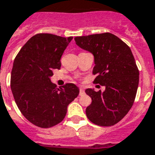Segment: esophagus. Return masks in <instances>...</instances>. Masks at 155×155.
<instances>
[{
    "instance_id": "obj_1",
    "label": "esophagus",
    "mask_w": 155,
    "mask_h": 155,
    "mask_svg": "<svg viewBox=\"0 0 155 155\" xmlns=\"http://www.w3.org/2000/svg\"><path fill=\"white\" fill-rule=\"evenodd\" d=\"M84 94V89L82 87H80V95H83Z\"/></svg>"
}]
</instances>
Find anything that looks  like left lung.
<instances>
[{"mask_svg": "<svg viewBox=\"0 0 155 155\" xmlns=\"http://www.w3.org/2000/svg\"><path fill=\"white\" fill-rule=\"evenodd\" d=\"M74 41L94 55V83L105 86L104 92L85 90L92 98L85 111L87 117L101 127L117 124L131 108L138 89L139 70L131 50L110 33L75 37Z\"/></svg>", "mask_w": 155, "mask_h": 155, "instance_id": "left-lung-1", "label": "left lung"}]
</instances>
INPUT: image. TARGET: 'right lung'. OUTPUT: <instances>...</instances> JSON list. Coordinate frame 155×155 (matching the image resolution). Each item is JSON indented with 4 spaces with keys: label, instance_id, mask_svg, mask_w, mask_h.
Here are the masks:
<instances>
[{
    "label": "right lung",
    "instance_id": "add662e5",
    "mask_svg": "<svg viewBox=\"0 0 155 155\" xmlns=\"http://www.w3.org/2000/svg\"><path fill=\"white\" fill-rule=\"evenodd\" d=\"M51 34H38L23 46L14 61L10 88L19 111L31 123L54 127L65 118L67 107L80 93L71 83L57 88L51 82L61 68V57L72 40Z\"/></svg>",
    "mask_w": 155,
    "mask_h": 155
}]
</instances>
